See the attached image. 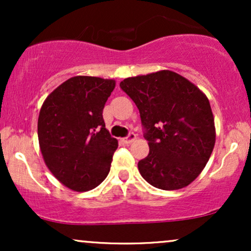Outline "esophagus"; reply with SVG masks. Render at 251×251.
I'll return each instance as SVG.
<instances>
[{
	"instance_id": "obj_1",
	"label": "esophagus",
	"mask_w": 251,
	"mask_h": 251,
	"mask_svg": "<svg viewBox=\"0 0 251 251\" xmlns=\"http://www.w3.org/2000/svg\"><path fill=\"white\" fill-rule=\"evenodd\" d=\"M137 139V134L133 133V132H131V133H128V135H126L125 138H123V142L125 144H131L132 142H134V140Z\"/></svg>"
}]
</instances>
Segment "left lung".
<instances>
[{"label":"left lung","instance_id":"left-lung-1","mask_svg":"<svg viewBox=\"0 0 251 251\" xmlns=\"http://www.w3.org/2000/svg\"><path fill=\"white\" fill-rule=\"evenodd\" d=\"M120 88L140 113L148 157L139 160L142 177L152 186L178 190L194 181L215 146V122L208 98L171 71L127 77Z\"/></svg>","mask_w":251,"mask_h":251}]
</instances>
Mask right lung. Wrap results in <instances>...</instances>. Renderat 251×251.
Here are the masks:
<instances>
[{"mask_svg":"<svg viewBox=\"0 0 251 251\" xmlns=\"http://www.w3.org/2000/svg\"><path fill=\"white\" fill-rule=\"evenodd\" d=\"M114 80L74 76L43 102L37 122L46 165L74 191L97 188L107 177L118 140L105 127L102 109Z\"/></svg>","mask_w":251,"mask_h":251,"instance_id":"1","label":"right lung"}]
</instances>
